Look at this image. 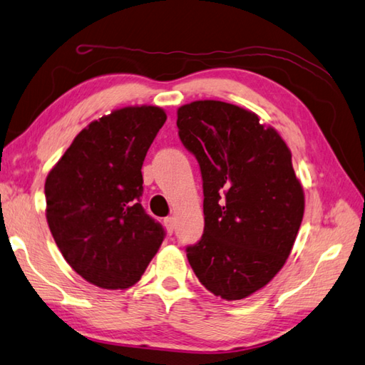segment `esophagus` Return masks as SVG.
<instances>
[{
    "mask_svg": "<svg viewBox=\"0 0 365 365\" xmlns=\"http://www.w3.org/2000/svg\"><path fill=\"white\" fill-rule=\"evenodd\" d=\"M165 226H166L169 234H173L174 229H175V218H174V216H168V218H165Z\"/></svg>",
    "mask_w": 365,
    "mask_h": 365,
    "instance_id": "obj_1",
    "label": "esophagus"
}]
</instances>
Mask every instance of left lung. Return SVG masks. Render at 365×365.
<instances>
[{
    "mask_svg": "<svg viewBox=\"0 0 365 365\" xmlns=\"http://www.w3.org/2000/svg\"><path fill=\"white\" fill-rule=\"evenodd\" d=\"M177 127L204 188V234L188 262L216 297L243 299L276 276L298 235L304 195L292 153L257 114L218 100L178 108Z\"/></svg>",
    "mask_w": 365,
    "mask_h": 365,
    "instance_id": "8db88e82",
    "label": "left lung"
}]
</instances>
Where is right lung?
I'll return each instance as SVG.
<instances>
[{
  "label": "right lung",
  "instance_id": "1",
  "mask_svg": "<svg viewBox=\"0 0 365 365\" xmlns=\"http://www.w3.org/2000/svg\"><path fill=\"white\" fill-rule=\"evenodd\" d=\"M165 122L158 106L105 115L80 131L46 177L54 242L76 273L102 289L135 285L165 240L141 205V168Z\"/></svg>",
  "mask_w": 365,
  "mask_h": 365
}]
</instances>
